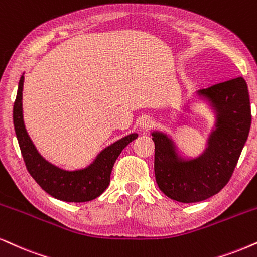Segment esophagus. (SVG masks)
<instances>
[{"label":"esophagus","mask_w":257,"mask_h":257,"mask_svg":"<svg viewBox=\"0 0 257 257\" xmlns=\"http://www.w3.org/2000/svg\"><path fill=\"white\" fill-rule=\"evenodd\" d=\"M153 125V121L149 117H144L140 121V128L142 129V131H148V129H151Z\"/></svg>","instance_id":"esophagus-1"}]
</instances>
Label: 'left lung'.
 <instances>
[{
  "label": "left lung",
  "instance_id": "1",
  "mask_svg": "<svg viewBox=\"0 0 257 257\" xmlns=\"http://www.w3.org/2000/svg\"><path fill=\"white\" fill-rule=\"evenodd\" d=\"M216 110V129L199 158L183 160L167 135L152 133L154 172L160 190L180 203H197L215 196L229 183L248 139L251 110L242 77L198 91Z\"/></svg>",
  "mask_w": 257,
  "mask_h": 257
}]
</instances>
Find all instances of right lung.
Listing matches in <instances>:
<instances>
[{"mask_svg":"<svg viewBox=\"0 0 257 257\" xmlns=\"http://www.w3.org/2000/svg\"><path fill=\"white\" fill-rule=\"evenodd\" d=\"M25 77L21 76L19 82L18 95L13 108V122L20 146L22 158L32 178L37 181L42 190L50 196L63 201L83 203L99 197L109 186L110 174L113 164L121 152L138 134H131L123 138L104 151H102L96 160L89 167L79 171H64L45 160L39 154L37 148L29 139L25 128L22 115V89Z\"/></svg>","mask_w":257,"mask_h":257,"instance_id":"add662e5","label":"right lung"}]
</instances>
